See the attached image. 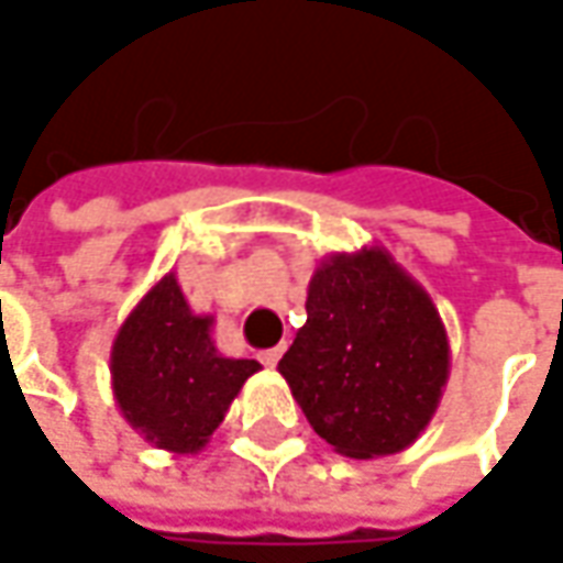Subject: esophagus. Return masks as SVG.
<instances>
[{"label":"esophagus","instance_id":"1","mask_svg":"<svg viewBox=\"0 0 563 563\" xmlns=\"http://www.w3.org/2000/svg\"><path fill=\"white\" fill-rule=\"evenodd\" d=\"M282 354H285V344L269 347V351H263V354H260V363H263V366H275V363L282 360Z\"/></svg>","mask_w":563,"mask_h":563}]
</instances>
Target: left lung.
I'll return each mask as SVG.
<instances>
[{
	"label": "left lung",
	"mask_w": 563,
	"mask_h": 563,
	"mask_svg": "<svg viewBox=\"0 0 563 563\" xmlns=\"http://www.w3.org/2000/svg\"><path fill=\"white\" fill-rule=\"evenodd\" d=\"M278 373L319 439L373 461L410 448L435 417L451 344L432 297L376 244L319 260Z\"/></svg>",
	"instance_id": "1"
}]
</instances>
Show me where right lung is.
I'll list each match as a JSON object with an SVG mask.
<instances>
[{
  "label": "right lung",
  "instance_id": "obj_1",
  "mask_svg": "<svg viewBox=\"0 0 563 563\" xmlns=\"http://www.w3.org/2000/svg\"><path fill=\"white\" fill-rule=\"evenodd\" d=\"M212 316L190 310L175 272L163 275L121 322L109 373L121 417L153 448L203 451L256 360L219 354Z\"/></svg>",
  "mask_w": 563,
  "mask_h": 563
}]
</instances>
